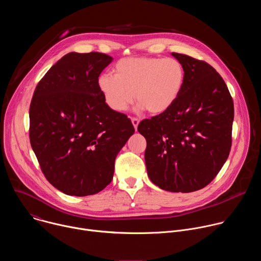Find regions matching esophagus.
I'll return each instance as SVG.
<instances>
[{
  "instance_id": "1",
  "label": "esophagus",
  "mask_w": 261,
  "mask_h": 261,
  "mask_svg": "<svg viewBox=\"0 0 261 261\" xmlns=\"http://www.w3.org/2000/svg\"><path fill=\"white\" fill-rule=\"evenodd\" d=\"M131 122H132V124H133L135 130H137V126H138V124H139V120H138L137 118H131Z\"/></svg>"
}]
</instances>
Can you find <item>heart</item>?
<instances>
[{
  "instance_id": "b5f03b06",
  "label": "heart",
  "mask_w": 261,
  "mask_h": 261,
  "mask_svg": "<svg viewBox=\"0 0 261 261\" xmlns=\"http://www.w3.org/2000/svg\"><path fill=\"white\" fill-rule=\"evenodd\" d=\"M115 75L103 73L98 87L106 104L115 111H124L135 99L138 109L162 114L178 97L185 80V69L173 58H125L114 69Z\"/></svg>"
}]
</instances>
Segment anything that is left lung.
Masks as SVG:
<instances>
[{
    "mask_svg": "<svg viewBox=\"0 0 261 261\" xmlns=\"http://www.w3.org/2000/svg\"><path fill=\"white\" fill-rule=\"evenodd\" d=\"M185 69L181 91L164 113L142 120L147 175L159 188L188 193L207 186L229 156L233 100L214 67L171 54Z\"/></svg>",
    "mask_w": 261,
    "mask_h": 261,
    "instance_id": "8db88e82",
    "label": "left lung"
}]
</instances>
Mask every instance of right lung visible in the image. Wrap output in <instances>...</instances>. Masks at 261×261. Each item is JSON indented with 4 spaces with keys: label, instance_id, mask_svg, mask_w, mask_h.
Wrapping results in <instances>:
<instances>
[{
    "label": "right lung",
    "instance_id": "1",
    "mask_svg": "<svg viewBox=\"0 0 261 261\" xmlns=\"http://www.w3.org/2000/svg\"><path fill=\"white\" fill-rule=\"evenodd\" d=\"M113 58L70 53L37 85L30 105V142L55 188L87 196L110 184L115 160L134 133L128 117L111 109L98 77Z\"/></svg>",
    "mask_w": 261,
    "mask_h": 261
}]
</instances>
